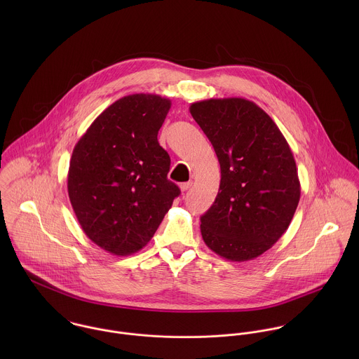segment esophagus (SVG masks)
<instances>
[{
  "label": "esophagus",
  "instance_id": "1",
  "mask_svg": "<svg viewBox=\"0 0 359 359\" xmlns=\"http://www.w3.org/2000/svg\"><path fill=\"white\" fill-rule=\"evenodd\" d=\"M191 187H192V182H191V181H189V182H184V184H181V191H182V192H187V191L191 189Z\"/></svg>",
  "mask_w": 359,
  "mask_h": 359
}]
</instances>
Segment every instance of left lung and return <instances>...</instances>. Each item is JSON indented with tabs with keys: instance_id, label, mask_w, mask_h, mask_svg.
Listing matches in <instances>:
<instances>
[{
	"instance_id": "left-lung-1",
	"label": "left lung",
	"mask_w": 359,
	"mask_h": 359,
	"mask_svg": "<svg viewBox=\"0 0 359 359\" xmlns=\"http://www.w3.org/2000/svg\"><path fill=\"white\" fill-rule=\"evenodd\" d=\"M191 114L221 167L212 205L201 217L207 248L229 261H249L289 228L300 201L293 154L273 120L243 98L192 103Z\"/></svg>"
}]
</instances>
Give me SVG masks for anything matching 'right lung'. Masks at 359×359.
<instances>
[{"mask_svg": "<svg viewBox=\"0 0 359 359\" xmlns=\"http://www.w3.org/2000/svg\"><path fill=\"white\" fill-rule=\"evenodd\" d=\"M171 101L133 94L94 120L76 144L67 192L84 233L116 256L137 253L181 194L167 178L170 156L157 133Z\"/></svg>", "mask_w": 359, "mask_h": 359, "instance_id": "right-lung-1", "label": "right lung"}]
</instances>
